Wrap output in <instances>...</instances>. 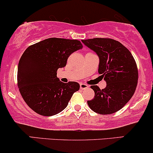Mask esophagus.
Instances as JSON below:
<instances>
[{
    "mask_svg": "<svg viewBox=\"0 0 153 153\" xmlns=\"http://www.w3.org/2000/svg\"><path fill=\"white\" fill-rule=\"evenodd\" d=\"M88 88V86L86 84H80V89H86Z\"/></svg>",
    "mask_w": 153,
    "mask_h": 153,
    "instance_id": "34e87169",
    "label": "esophagus"
}]
</instances>
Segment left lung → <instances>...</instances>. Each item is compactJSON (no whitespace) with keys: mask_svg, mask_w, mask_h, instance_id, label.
Returning <instances> with one entry per match:
<instances>
[{"mask_svg":"<svg viewBox=\"0 0 153 153\" xmlns=\"http://www.w3.org/2000/svg\"><path fill=\"white\" fill-rule=\"evenodd\" d=\"M82 41L97 52L100 60L99 73L106 82L103 89L96 85L91 86L95 95L87 101L88 106L99 114L116 113L128 102L136 89L138 70L134 57L115 39L96 37Z\"/></svg>","mask_w":153,"mask_h":153,"instance_id":"obj_1","label":"left lung"}]
</instances>
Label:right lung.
Wrapping results in <instances>:
<instances>
[{"label": "right lung", "mask_w": 153, "mask_h": 153, "mask_svg": "<svg viewBox=\"0 0 153 153\" xmlns=\"http://www.w3.org/2000/svg\"><path fill=\"white\" fill-rule=\"evenodd\" d=\"M82 47L77 39L52 37L26 49L19 61L17 81L22 99L32 110L51 116L67 106L80 86L75 82H60L56 71L65 67L71 53Z\"/></svg>", "instance_id": "1"}]
</instances>
